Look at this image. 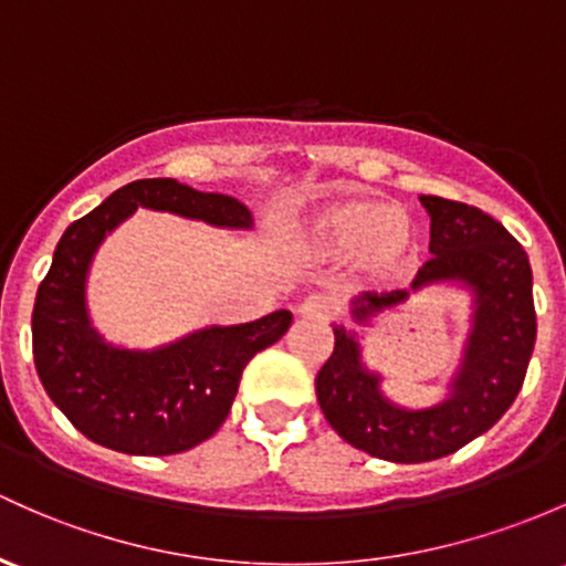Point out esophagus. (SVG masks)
I'll return each mask as SVG.
<instances>
[{
	"mask_svg": "<svg viewBox=\"0 0 566 566\" xmlns=\"http://www.w3.org/2000/svg\"><path fill=\"white\" fill-rule=\"evenodd\" d=\"M334 310H337V307H334V302L329 300V296L313 294V296H307L305 302H302L296 313H300L302 318H310V321H329L334 315Z\"/></svg>",
	"mask_w": 566,
	"mask_h": 566,
	"instance_id": "esophagus-1",
	"label": "esophagus"
}]
</instances>
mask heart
<instances>
[{
    "mask_svg": "<svg viewBox=\"0 0 566 566\" xmlns=\"http://www.w3.org/2000/svg\"><path fill=\"white\" fill-rule=\"evenodd\" d=\"M294 240L321 259H348L356 275L391 281L421 251L418 223L405 208L375 199H332L294 223Z\"/></svg>",
    "mask_w": 566,
    "mask_h": 566,
    "instance_id": "obj_1",
    "label": "heart"
}]
</instances>
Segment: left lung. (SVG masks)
I'll return each mask as SVG.
<instances>
[{
    "label": "left lung",
    "mask_w": 566,
    "mask_h": 566,
    "mask_svg": "<svg viewBox=\"0 0 566 566\" xmlns=\"http://www.w3.org/2000/svg\"><path fill=\"white\" fill-rule=\"evenodd\" d=\"M431 218V259L410 291H364L350 305L358 326L405 305L429 285H461L472 294L470 334L448 397L429 407H402L382 394L380 373L364 364L358 334L334 326V350L315 378V397L332 429L358 451L421 464L459 451L494 427L524 386L537 339L532 266L500 221L470 205L421 197Z\"/></svg>",
    "instance_id": "1"
}]
</instances>
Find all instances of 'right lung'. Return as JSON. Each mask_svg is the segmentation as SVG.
Segmentation results:
<instances>
[{
  "mask_svg": "<svg viewBox=\"0 0 566 566\" xmlns=\"http://www.w3.org/2000/svg\"><path fill=\"white\" fill-rule=\"evenodd\" d=\"M137 208L175 212L245 232L253 216L240 199L172 178H148L113 191L70 223L53 251L32 313L34 367L53 405L96 446L129 455L184 453L227 421L242 369L291 326L289 310L237 326H205L154 350L107 343L86 302L91 261L105 237Z\"/></svg>",
  "mask_w": 566,
  "mask_h": 566,
  "instance_id": "obj_1",
  "label": "right lung"
}]
</instances>
